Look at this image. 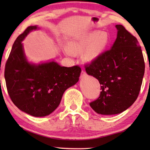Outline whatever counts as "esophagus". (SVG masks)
Returning <instances> with one entry per match:
<instances>
[{
  "instance_id": "obj_1",
  "label": "esophagus",
  "mask_w": 150,
  "mask_h": 150,
  "mask_svg": "<svg viewBox=\"0 0 150 150\" xmlns=\"http://www.w3.org/2000/svg\"><path fill=\"white\" fill-rule=\"evenodd\" d=\"M86 76V73H85V71H84V70H82L81 71V78H84Z\"/></svg>"
}]
</instances>
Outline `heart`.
Listing matches in <instances>:
<instances>
[{
  "instance_id": "b5f03b06",
  "label": "heart",
  "mask_w": 150,
  "mask_h": 150,
  "mask_svg": "<svg viewBox=\"0 0 150 150\" xmlns=\"http://www.w3.org/2000/svg\"><path fill=\"white\" fill-rule=\"evenodd\" d=\"M109 43V37L106 32L95 31L87 35L72 41L69 44V50H66L68 54H77L86 50L84 52V58L91 61L98 58L105 50Z\"/></svg>"
}]
</instances>
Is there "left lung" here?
I'll return each mask as SVG.
<instances>
[{
  "label": "left lung",
  "instance_id": "obj_1",
  "mask_svg": "<svg viewBox=\"0 0 150 150\" xmlns=\"http://www.w3.org/2000/svg\"><path fill=\"white\" fill-rule=\"evenodd\" d=\"M115 26L117 36L112 48L85 65L87 74L101 85L100 96L89 104L101 115L119 114L130 107L138 98L145 72L137 39L124 26Z\"/></svg>",
  "mask_w": 150,
  "mask_h": 150
}]
</instances>
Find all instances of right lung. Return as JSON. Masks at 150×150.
<instances>
[{"label": "right lung", "mask_w": 150, "mask_h": 150, "mask_svg": "<svg viewBox=\"0 0 150 150\" xmlns=\"http://www.w3.org/2000/svg\"><path fill=\"white\" fill-rule=\"evenodd\" d=\"M37 28L28 26L14 42L5 64V79L9 97L20 110L44 117L58 107L65 90L79 81L81 69L79 65L62 67L54 61L28 63L21 42Z\"/></svg>", "instance_id": "1"}]
</instances>
